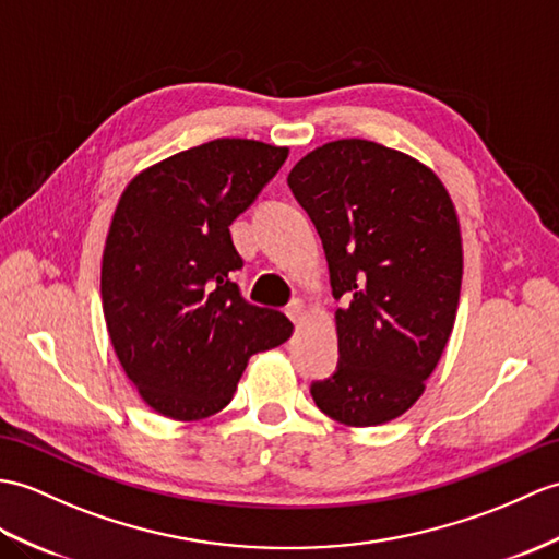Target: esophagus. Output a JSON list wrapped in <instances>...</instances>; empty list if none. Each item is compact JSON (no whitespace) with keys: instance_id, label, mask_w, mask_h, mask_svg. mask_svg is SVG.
I'll use <instances>...</instances> for the list:
<instances>
[{"instance_id":"esophagus-1","label":"esophagus","mask_w":559,"mask_h":559,"mask_svg":"<svg viewBox=\"0 0 559 559\" xmlns=\"http://www.w3.org/2000/svg\"><path fill=\"white\" fill-rule=\"evenodd\" d=\"M285 314L290 317V321L300 323V321L305 319V302H302V300H293V302L288 305V309H285Z\"/></svg>"}]
</instances>
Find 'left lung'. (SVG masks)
Wrapping results in <instances>:
<instances>
[{
	"mask_svg": "<svg viewBox=\"0 0 559 559\" xmlns=\"http://www.w3.org/2000/svg\"><path fill=\"white\" fill-rule=\"evenodd\" d=\"M288 186L331 271L338 367L311 383L331 419L376 426L424 393L455 326L460 221L438 176L397 150L349 138L293 166Z\"/></svg>",
	"mask_w": 559,
	"mask_h": 559,
	"instance_id": "1",
	"label": "left lung"
}]
</instances>
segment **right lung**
Listing matches in <instances>:
<instances>
[{
  "label": "right lung",
  "mask_w": 559,
  "mask_h": 559,
  "mask_svg": "<svg viewBox=\"0 0 559 559\" xmlns=\"http://www.w3.org/2000/svg\"><path fill=\"white\" fill-rule=\"evenodd\" d=\"M288 159V147L221 138L138 174L116 206L102 257L114 353L140 397L168 419L224 409L248 359L290 338L276 309L250 305L233 271L230 224Z\"/></svg>",
  "instance_id": "1"
}]
</instances>
